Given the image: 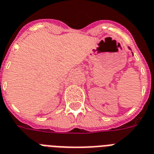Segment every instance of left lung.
Instances as JSON below:
<instances>
[{
	"mask_svg": "<svg viewBox=\"0 0 154 154\" xmlns=\"http://www.w3.org/2000/svg\"><path fill=\"white\" fill-rule=\"evenodd\" d=\"M128 48H129V50H131V48H130V47H128ZM132 55L134 56V54H133V53H132Z\"/></svg>",
	"mask_w": 154,
	"mask_h": 154,
	"instance_id": "1",
	"label": "left lung"
}]
</instances>
